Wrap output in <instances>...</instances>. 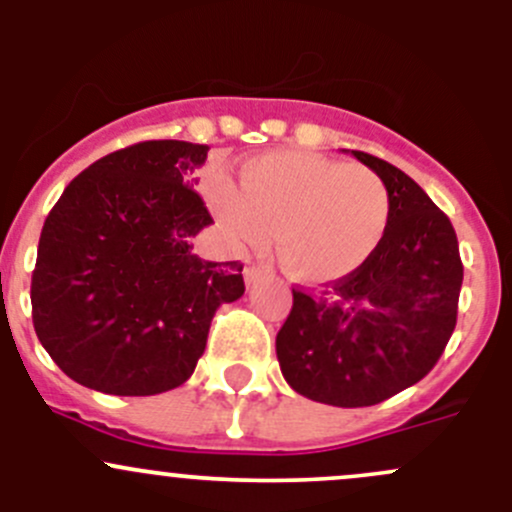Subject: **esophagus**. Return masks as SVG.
Segmentation results:
<instances>
[{
    "label": "esophagus",
    "instance_id": "esophagus-1",
    "mask_svg": "<svg viewBox=\"0 0 512 512\" xmlns=\"http://www.w3.org/2000/svg\"><path fill=\"white\" fill-rule=\"evenodd\" d=\"M260 277H262V270L255 265V262H250V265L245 267V282H247V287L257 285V282H260Z\"/></svg>",
    "mask_w": 512,
    "mask_h": 512
}]
</instances>
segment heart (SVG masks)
<instances>
[{"label": "heart", "instance_id": "heart-1", "mask_svg": "<svg viewBox=\"0 0 512 512\" xmlns=\"http://www.w3.org/2000/svg\"><path fill=\"white\" fill-rule=\"evenodd\" d=\"M215 220L237 247H265L277 232V257L302 282H329L364 265L384 240L391 195L379 173L307 151L252 158L240 188L208 185Z\"/></svg>", "mask_w": 512, "mask_h": 512}]
</instances>
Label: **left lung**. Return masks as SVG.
Wrapping results in <instances>:
<instances>
[{
  "label": "left lung",
  "instance_id": "left-lung-1",
  "mask_svg": "<svg viewBox=\"0 0 512 512\" xmlns=\"http://www.w3.org/2000/svg\"><path fill=\"white\" fill-rule=\"evenodd\" d=\"M352 156L389 188L384 240L342 280L317 292L292 289V312L277 332L287 384L342 409L381 404L436 366L463 285L456 230L421 185L386 160Z\"/></svg>",
  "mask_w": 512,
  "mask_h": 512
}]
</instances>
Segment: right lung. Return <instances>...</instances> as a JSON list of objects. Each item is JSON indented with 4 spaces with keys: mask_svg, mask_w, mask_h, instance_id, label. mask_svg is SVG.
Instances as JSON below:
<instances>
[{
    "mask_svg": "<svg viewBox=\"0 0 512 512\" xmlns=\"http://www.w3.org/2000/svg\"><path fill=\"white\" fill-rule=\"evenodd\" d=\"M208 146L143 141L76 175L41 227L32 319L76 384L153 396L185 384L220 304L245 292L240 262H208L213 223L195 193Z\"/></svg>",
    "mask_w": 512,
    "mask_h": 512,
    "instance_id": "1",
    "label": "right lung"
}]
</instances>
